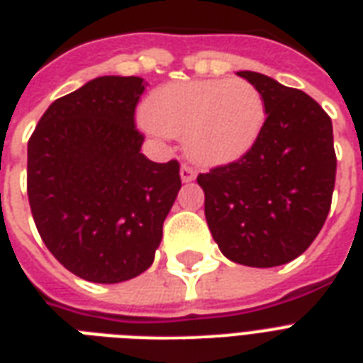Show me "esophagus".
<instances>
[{
    "label": "esophagus",
    "mask_w": 363,
    "mask_h": 363,
    "mask_svg": "<svg viewBox=\"0 0 363 363\" xmlns=\"http://www.w3.org/2000/svg\"><path fill=\"white\" fill-rule=\"evenodd\" d=\"M196 179V171L192 167H188V165H182L181 167V181L182 182H190Z\"/></svg>",
    "instance_id": "1"
}]
</instances>
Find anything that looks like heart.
Segmentation results:
<instances>
[{
	"instance_id": "1",
	"label": "heart",
	"mask_w": 363,
	"mask_h": 363,
	"mask_svg": "<svg viewBox=\"0 0 363 363\" xmlns=\"http://www.w3.org/2000/svg\"><path fill=\"white\" fill-rule=\"evenodd\" d=\"M143 118L148 131L182 138L190 162L223 165L253 146L267 106L261 91L245 79H194L152 91Z\"/></svg>"
}]
</instances>
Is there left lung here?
<instances>
[{
  "label": "left lung",
  "mask_w": 363,
  "mask_h": 363,
  "mask_svg": "<svg viewBox=\"0 0 363 363\" xmlns=\"http://www.w3.org/2000/svg\"><path fill=\"white\" fill-rule=\"evenodd\" d=\"M261 91L267 120L240 160L198 177L206 218L223 255L280 267L320 234L335 188L333 125L312 96L259 72H238Z\"/></svg>",
  "instance_id": "obj_1"
}]
</instances>
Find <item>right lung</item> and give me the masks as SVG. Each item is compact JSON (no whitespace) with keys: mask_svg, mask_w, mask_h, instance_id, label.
Instances as JSON below:
<instances>
[{"mask_svg":"<svg viewBox=\"0 0 363 363\" xmlns=\"http://www.w3.org/2000/svg\"><path fill=\"white\" fill-rule=\"evenodd\" d=\"M143 93V77H95L52 102L28 140V200L41 240L62 267L95 284L150 268L181 190L179 162L140 152Z\"/></svg>","mask_w":363,"mask_h":363,"instance_id":"1","label":"right lung"}]
</instances>
